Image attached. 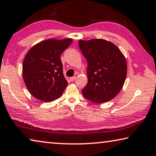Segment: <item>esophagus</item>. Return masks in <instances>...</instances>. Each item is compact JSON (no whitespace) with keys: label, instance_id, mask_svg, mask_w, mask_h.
Wrapping results in <instances>:
<instances>
[{"label":"esophagus","instance_id":"34e87169","mask_svg":"<svg viewBox=\"0 0 156 156\" xmlns=\"http://www.w3.org/2000/svg\"><path fill=\"white\" fill-rule=\"evenodd\" d=\"M76 79V76H73V77L70 78V80L71 81V82H73V81H74Z\"/></svg>","mask_w":156,"mask_h":156}]
</instances>
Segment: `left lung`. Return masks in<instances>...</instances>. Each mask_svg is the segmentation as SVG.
Returning <instances> with one entry per match:
<instances>
[{
	"label": "left lung",
	"mask_w": 156,
	"mask_h": 156,
	"mask_svg": "<svg viewBox=\"0 0 156 156\" xmlns=\"http://www.w3.org/2000/svg\"><path fill=\"white\" fill-rule=\"evenodd\" d=\"M87 61V84L84 97L96 103L112 100L123 87L127 74L126 60L113 43L103 39L78 41Z\"/></svg>",
	"instance_id": "left-lung-1"
}]
</instances>
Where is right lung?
<instances>
[{"label":"right lung","mask_w":156,"mask_h":156,"mask_svg":"<svg viewBox=\"0 0 156 156\" xmlns=\"http://www.w3.org/2000/svg\"><path fill=\"white\" fill-rule=\"evenodd\" d=\"M73 39H48L35 44L25 56L23 78L29 92L48 102L60 98L67 86L60 55Z\"/></svg>","instance_id":"add662e5"}]
</instances>
